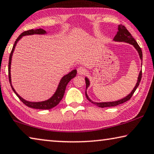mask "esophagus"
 Masks as SVG:
<instances>
[{"label":"esophagus","mask_w":154,"mask_h":154,"mask_svg":"<svg viewBox=\"0 0 154 154\" xmlns=\"http://www.w3.org/2000/svg\"><path fill=\"white\" fill-rule=\"evenodd\" d=\"M77 72H78V74L83 75L86 74V68H85L84 67L80 66V67H79V68H77Z\"/></svg>","instance_id":"esophagus-1"}]
</instances>
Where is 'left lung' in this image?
<instances>
[{
	"instance_id": "8db88e82",
	"label": "left lung",
	"mask_w": 154,
	"mask_h": 154,
	"mask_svg": "<svg viewBox=\"0 0 154 154\" xmlns=\"http://www.w3.org/2000/svg\"><path fill=\"white\" fill-rule=\"evenodd\" d=\"M118 32H117L116 35H115V37L114 38V41H118V42H128L129 44H131V45H132L134 47L136 48V49L137 50V51L138 52V54L139 56H140V58L141 61H142L143 62V53H142V50H141V48L139 45H138V43L136 42V41L135 40V39H134L132 35H131V33L129 32L128 29H126V27L125 26L122 25V24H120V25H119V28H118ZM143 64V63H142ZM141 78H142V70L139 73V75H138V81L137 83H136L135 87H134V88L132 90V91L131 92V93L130 94H128V96L125 97V98L119 100V101H113V102H104V103H97V102H93L92 101V100H90V98L88 97V96L87 95L86 93V98L89 101L91 102L94 105H96V106L100 107V108H106V107H114V106H119V105L122 104L123 103H125V102L128 101L130 100L131 97H132V95L134 94V92L136 91V90L139 86V84H140V80H141ZM85 80H86V89L88 88V87L90 85V82L88 78H85Z\"/></svg>"
}]
</instances>
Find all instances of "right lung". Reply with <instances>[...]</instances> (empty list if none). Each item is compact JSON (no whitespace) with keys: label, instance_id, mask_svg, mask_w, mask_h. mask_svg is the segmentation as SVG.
I'll return each instance as SVG.
<instances>
[{"label":"right lung","instance_id":"right-lung-1","mask_svg":"<svg viewBox=\"0 0 154 154\" xmlns=\"http://www.w3.org/2000/svg\"><path fill=\"white\" fill-rule=\"evenodd\" d=\"M46 33V31L43 30L42 29H31V30L25 31H24L23 33H22L20 35L18 36V38L16 39L15 41V43H14L13 48H12V50L11 51L10 55H9V66H8V73H9V82H10L11 87L13 91L15 92L16 94L18 96V97L20 99V101L23 102V103L26 105V106L29 107V108H34V109H49L53 108H54L55 106H57V105L60 103L61 100L62 99L63 97H64V92L68 84V83L69 82L70 80H71L72 78H74L77 75V70H73L71 72L68 73V74L66 75L65 76L63 77L61 79V81L59 84V86L57 87V89L55 92V94L53 95V97H51V98L49 99L46 100L45 101H41V102H30L27 101L26 100L23 99L21 97L19 96V95L16 93L15 90L11 86V57L12 55H13L14 51L15 49V46L16 45L18 41L20 40V39L24 35H33V34H45Z\"/></svg>","mask_w":154,"mask_h":154}]
</instances>
